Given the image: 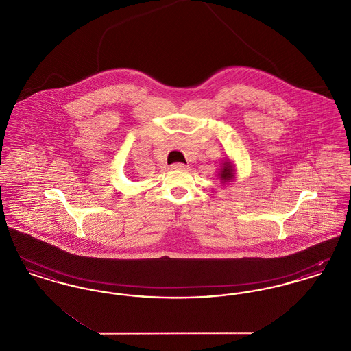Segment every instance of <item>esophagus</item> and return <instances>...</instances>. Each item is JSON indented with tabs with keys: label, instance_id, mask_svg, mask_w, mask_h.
<instances>
[{
	"label": "esophagus",
	"instance_id": "34e87169",
	"mask_svg": "<svg viewBox=\"0 0 351 351\" xmlns=\"http://www.w3.org/2000/svg\"><path fill=\"white\" fill-rule=\"evenodd\" d=\"M171 168H172V169H186L188 166L184 165V163H175V165L171 166Z\"/></svg>",
	"mask_w": 351,
	"mask_h": 351
}]
</instances>
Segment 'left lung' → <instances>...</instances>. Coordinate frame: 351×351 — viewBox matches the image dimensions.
Wrapping results in <instances>:
<instances>
[{
	"label": "left lung",
	"instance_id": "1",
	"mask_svg": "<svg viewBox=\"0 0 351 351\" xmlns=\"http://www.w3.org/2000/svg\"><path fill=\"white\" fill-rule=\"evenodd\" d=\"M235 171H234L233 163L230 160H226L223 163V167L219 171V180L223 183H229L235 178Z\"/></svg>",
	"mask_w": 351,
	"mask_h": 351
}]
</instances>
